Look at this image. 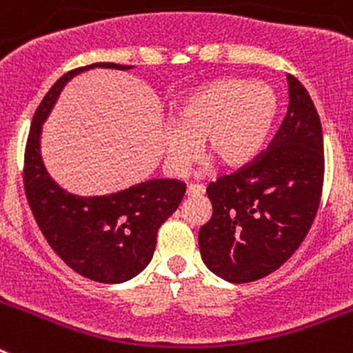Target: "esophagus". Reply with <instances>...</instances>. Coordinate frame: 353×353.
Instances as JSON below:
<instances>
[{"mask_svg":"<svg viewBox=\"0 0 353 353\" xmlns=\"http://www.w3.org/2000/svg\"><path fill=\"white\" fill-rule=\"evenodd\" d=\"M205 192V185L201 183H189L187 185V196H199Z\"/></svg>","mask_w":353,"mask_h":353,"instance_id":"1","label":"esophagus"}]
</instances>
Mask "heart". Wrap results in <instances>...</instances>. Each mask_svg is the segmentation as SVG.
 Returning <instances> with one entry per match:
<instances>
[{
	"instance_id": "1",
	"label": "heart",
	"mask_w": 353,
	"mask_h": 353,
	"mask_svg": "<svg viewBox=\"0 0 353 353\" xmlns=\"http://www.w3.org/2000/svg\"><path fill=\"white\" fill-rule=\"evenodd\" d=\"M277 95L269 84L226 77L199 86L174 109L173 127L164 130L168 164L191 166L199 143L221 166L235 168L260 152L277 114Z\"/></svg>"
}]
</instances>
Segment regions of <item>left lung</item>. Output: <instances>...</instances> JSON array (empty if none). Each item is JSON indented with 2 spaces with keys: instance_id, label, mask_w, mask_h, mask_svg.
I'll use <instances>...</instances> for the list:
<instances>
[{
  "instance_id": "8db88e82",
  "label": "left lung",
  "mask_w": 353,
  "mask_h": 353,
  "mask_svg": "<svg viewBox=\"0 0 353 353\" xmlns=\"http://www.w3.org/2000/svg\"><path fill=\"white\" fill-rule=\"evenodd\" d=\"M290 104L269 146L207 187L212 219L199 230L205 265L230 283L277 270L304 242L323 189L322 123L307 90L286 76Z\"/></svg>"
}]
</instances>
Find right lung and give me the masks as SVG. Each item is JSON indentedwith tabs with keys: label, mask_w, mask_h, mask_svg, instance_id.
<instances>
[{
	"label": "right lung",
	"mask_w": 353,
	"mask_h": 353,
	"mask_svg": "<svg viewBox=\"0 0 353 353\" xmlns=\"http://www.w3.org/2000/svg\"><path fill=\"white\" fill-rule=\"evenodd\" d=\"M93 67L127 70L118 63H93L67 72L35 111L24 150L23 182L31 214L52 251L79 276L97 283H123L138 276L154 256L157 232L185 194L179 180H150L118 194L81 198L65 192L40 159L42 121L70 77Z\"/></svg>",
	"instance_id": "right-lung-1"
}]
</instances>
